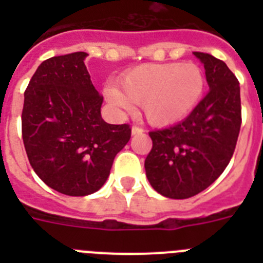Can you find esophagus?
Here are the masks:
<instances>
[{"label": "esophagus", "instance_id": "34e87169", "mask_svg": "<svg viewBox=\"0 0 263 263\" xmlns=\"http://www.w3.org/2000/svg\"><path fill=\"white\" fill-rule=\"evenodd\" d=\"M143 132H145V130H143V127H141V126L132 127V134H133V136H137V134H142Z\"/></svg>", "mask_w": 263, "mask_h": 263}]
</instances>
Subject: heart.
I'll use <instances>...</instances> for the list:
<instances>
[{
  "label": "heart",
  "instance_id": "heart-1",
  "mask_svg": "<svg viewBox=\"0 0 263 263\" xmlns=\"http://www.w3.org/2000/svg\"><path fill=\"white\" fill-rule=\"evenodd\" d=\"M116 85L105 88L108 103L121 113L142 105L148 122L171 125L187 117L199 104L205 79L195 63L142 64L130 69Z\"/></svg>",
  "mask_w": 263,
  "mask_h": 263
}]
</instances>
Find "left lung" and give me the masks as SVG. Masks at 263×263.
<instances>
[{"label":"left lung","mask_w":263,"mask_h":263,"mask_svg":"<svg viewBox=\"0 0 263 263\" xmlns=\"http://www.w3.org/2000/svg\"><path fill=\"white\" fill-rule=\"evenodd\" d=\"M194 55L204 64L208 93L179 124L148 133L146 176L170 199H188L210 187L229 163L240 134V83L222 60Z\"/></svg>","instance_id":"left-lung-1"}]
</instances>
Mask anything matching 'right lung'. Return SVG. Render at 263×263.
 I'll use <instances>...</instances> for the list:
<instances>
[{
  "mask_svg": "<svg viewBox=\"0 0 263 263\" xmlns=\"http://www.w3.org/2000/svg\"><path fill=\"white\" fill-rule=\"evenodd\" d=\"M87 52L53 57L32 75L22 109V138L36 175L55 191L85 196L99 191L130 125L106 124L103 96L95 89Z\"/></svg>",
  "mask_w": 263,
  "mask_h": 263,
  "instance_id": "add662e5",
  "label": "right lung"
}]
</instances>
